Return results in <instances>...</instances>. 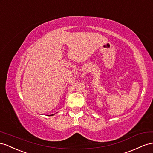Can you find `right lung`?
Masks as SVG:
<instances>
[{
    "instance_id": "right-lung-1",
    "label": "right lung",
    "mask_w": 153,
    "mask_h": 153,
    "mask_svg": "<svg viewBox=\"0 0 153 153\" xmlns=\"http://www.w3.org/2000/svg\"><path fill=\"white\" fill-rule=\"evenodd\" d=\"M51 115L50 116H52V115Z\"/></svg>"
}]
</instances>
